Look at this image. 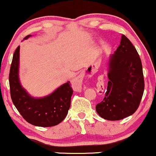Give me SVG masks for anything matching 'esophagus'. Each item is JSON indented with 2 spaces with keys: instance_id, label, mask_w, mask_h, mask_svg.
I'll return each mask as SVG.
<instances>
[{
  "instance_id": "34e87169",
  "label": "esophagus",
  "mask_w": 156,
  "mask_h": 156,
  "mask_svg": "<svg viewBox=\"0 0 156 156\" xmlns=\"http://www.w3.org/2000/svg\"><path fill=\"white\" fill-rule=\"evenodd\" d=\"M80 78H76V79H74V80H73V85H75V86H77L78 85H80ZM102 85H103V84H102ZM100 90L101 89V87H100Z\"/></svg>"
}]
</instances>
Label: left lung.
Returning <instances> with one entry per match:
<instances>
[{"instance_id": "8db88e82", "label": "left lung", "mask_w": 156, "mask_h": 156, "mask_svg": "<svg viewBox=\"0 0 156 156\" xmlns=\"http://www.w3.org/2000/svg\"><path fill=\"white\" fill-rule=\"evenodd\" d=\"M108 78L105 98L96 105L98 115L105 120H119L135 113L143 96L144 80L140 56L124 35L108 57Z\"/></svg>"}]
</instances>
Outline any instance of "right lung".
Listing matches in <instances>:
<instances>
[{"label":"right lung","mask_w":156,"mask_h":156,"mask_svg":"<svg viewBox=\"0 0 156 156\" xmlns=\"http://www.w3.org/2000/svg\"><path fill=\"white\" fill-rule=\"evenodd\" d=\"M32 36L28 35L24 38ZM20 46L13 54L9 71V87L13 104L26 121L36 126H53L61 123L71 106L73 89L67 82L51 94L42 97L31 96L21 84L19 79Z\"/></svg>","instance_id":"right-lung-1"}]
</instances>
